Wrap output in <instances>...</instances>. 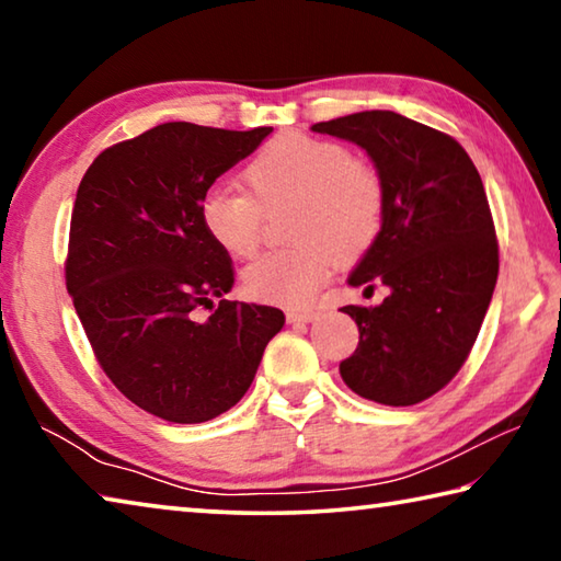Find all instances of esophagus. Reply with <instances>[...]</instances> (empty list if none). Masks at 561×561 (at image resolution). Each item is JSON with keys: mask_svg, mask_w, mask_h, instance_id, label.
I'll return each mask as SVG.
<instances>
[{"mask_svg": "<svg viewBox=\"0 0 561 561\" xmlns=\"http://www.w3.org/2000/svg\"><path fill=\"white\" fill-rule=\"evenodd\" d=\"M317 311L314 309H289L287 321L289 324H307V321H314Z\"/></svg>", "mask_w": 561, "mask_h": 561, "instance_id": "1", "label": "esophagus"}]
</instances>
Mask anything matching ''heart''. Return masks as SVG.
Listing matches in <instances>:
<instances>
[{"label": "heart", "instance_id": "1", "mask_svg": "<svg viewBox=\"0 0 561 561\" xmlns=\"http://www.w3.org/2000/svg\"><path fill=\"white\" fill-rule=\"evenodd\" d=\"M244 185H215L201 201L210 240L237 260L262 242L264 215L291 205V247L270 252L244 272L252 299L304 307L329 279L334 257L354 262L371 250L383 225L386 185L378 170L336 140L284 133L244 168Z\"/></svg>", "mask_w": 561, "mask_h": 561}]
</instances>
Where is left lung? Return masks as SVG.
I'll return each instance as SVG.
<instances>
[{"mask_svg":"<svg viewBox=\"0 0 561 561\" xmlns=\"http://www.w3.org/2000/svg\"><path fill=\"white\" fill-rule=\"evenodd\" d=\"M311 130L351 140L386 185L383 225L348 274L378 282V307L348 304L358 346L339 371L351 391L415 405L448 386L468 358L495 291L497 234L478 168L458 140L393 111H360Z\"/></svg>","mask_w":561,"mask_h":561,"instance_id":"1","label":"left lung"}]
</instances>
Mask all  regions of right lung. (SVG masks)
<instances>
[{
	"mask_svg": "<svg viewBox=\"0 0 561 561\" xmlns=\"http://www.w3.org/2000/svg\"><path fill=\"white\" fill-rule=\"evenodd\" d=\"M270 133L163 123L103 150L76 193L66 289L103 374L163 421L230 411L284 327L279 309L225 299L232 260L201 222L203 195Z\"/></svg>",
	"mask_w": 561,
	"mask_h": 561,
	"instance_id": "right-lung-1",
	"label": "right lung"
}]
</instances>
